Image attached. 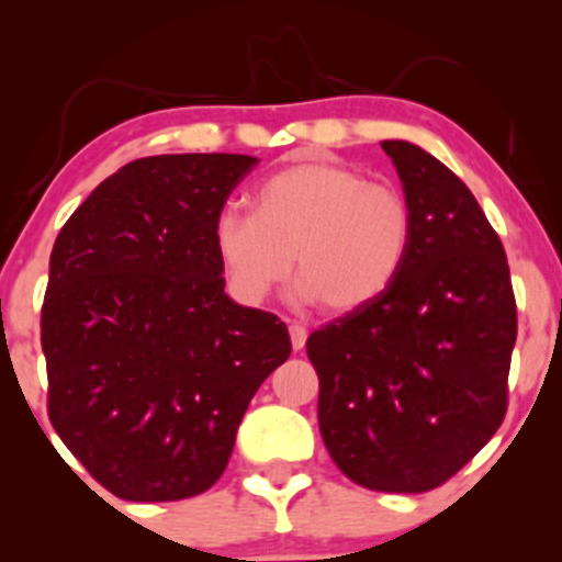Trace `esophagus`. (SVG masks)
<instances>
[{"mask_svg":"<svg viewBox=\"0 0 562 562\" xmlns=\"http://www.w3.org/2000/svg\"><path fill=\"white\" fill-rule=\"evenodd\" d=\"M290 344H293L295 351H301L303 346H306V327L299 325V322H290Z\"/></svg>","mask_w":562,"mask_h":562,"instance_id":"esophagus-1","label":"esophagus"}]
</instances>
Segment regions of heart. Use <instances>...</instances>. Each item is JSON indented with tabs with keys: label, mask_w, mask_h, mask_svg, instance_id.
<instances>
[{
	"label": "heart",
	"mask_w": 562,
	"mask_h": 562,
	"mask_svg": "<svg viewBox=\"0 0 562 562\" xmlns=\"http://www.w3.org/2000/svg\"><path fill=\"white\" fill-rule=\"evenodd\" d=\"M254 214L222 211L216 259L232 290L259 303L299 269V295L348 314L378 301L409 256L415 216L391 184L333 160H295L261 179Z\"/></svg>",
	"instance_id": "1"
}]
</instances>
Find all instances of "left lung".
Masks as SVG:
<instances>
[{"label":"left lung","instance_id":"left-lung-1","mask_svg":"<svg viewBox=\"0 0 562 562\" xmlns=\"http://www.w3.org/2000/svg\"><path fill=\"white\" fill-rule=\"evenodd\" d=\"M415 216L409 256L378 301L308 335L319 434L346 479L423 494L496 434L518 335L505 248L457 173L385 139Z\"/></svg>","mask_w":562,"mask_h":562}]
</instances>
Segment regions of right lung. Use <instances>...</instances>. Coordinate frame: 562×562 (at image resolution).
I'll return each mask as SVG.
<instances>
[{
  "mask_svg": "<svg viewBox=\"0 0 562 562\" xmlns=\"http://www.w3.org/2000/svg\"><path fill=\"white\" fill-rule=\"evenodd\" d=\"M254 166L229 153L132 160L57 235L47 415L119 499L209 492L254 393L293 351L285 322L224 295L214 222Z\"/></svg>",
  "mask_w": 562,
  "mask_h": 562,
  "instance_id": "add662e5",
  "label": "right lung"
}]
</instances>
